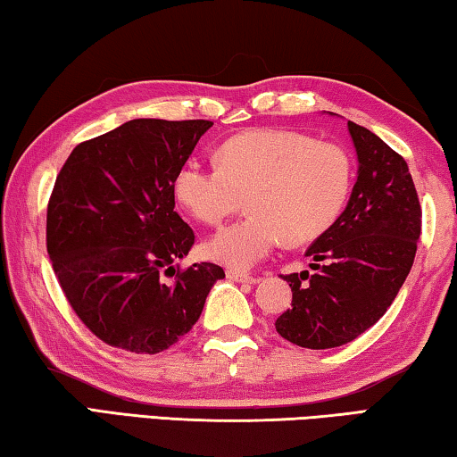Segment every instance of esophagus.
Returning a JSON list of instances; mask_svg holds the SVG:
<instances>
[{"mask_svg": "<svg viewBox=\"0 0 457 457\" xmlns=\"http://www.w3.org/2000/svg\"><path fill=\"white\" fill-rule=\"evenodd\" d=\"M227 278L237 283H257L259 279L253 278V275H246L243 271H237V269H227Z\"/></svg>", "mask_w": 457, "mask_h": 457, "instance_id": "34e87169", "label": "esophagus"}]
</instances>
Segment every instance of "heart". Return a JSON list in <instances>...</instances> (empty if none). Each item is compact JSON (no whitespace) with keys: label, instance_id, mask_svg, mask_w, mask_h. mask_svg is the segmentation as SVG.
Listing matches in <instances>:
<instances>
[{"label":"heart","instance_id":"obj_1","mask_svg":"<svg viewBox=\"0 0 457 457\" xmlns=\"http://www.w3.org/2000/svg\"><path fill=\"white\" fill-rule=\"evenodd\" d=\"M219 168L188 162L178 170L174 192L194 219L219 227L241 211L246 219L222 228L208 245L211 257L249 269L271 255L283 238L305 243L330 227L353 186L346 149L289 129H251L224 141Z\"/></svg>","mask_w":457,"mask_h":457}]
</instances>
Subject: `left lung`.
<instances>
[{"instance_id":"8db88e82","label":"left lung","mask_w":457,"mask_h":457,"mask_svg":"<svg viewBox=\"0 0 457 457\" xmlns=\"http://www.w3.org/2000/svg\"><path fill=\"white\" fill-rule=\"evenodd\" d=\"M348 131L358 155L348 204L305 251L313 273L281 275L294 297L275 330L302 348L342 346L375 326L405 283L421 235L407 162L366 127L348 121Z\"/></svg>"}]
</instances>
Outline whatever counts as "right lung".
Segmentation results:
<instances>
[{
  "label": "right lung",
  "instance_id": "right-lung-1",
  "mask_svg": "<svg viewBox=\"0 0 457 457\" xmlns=\"http://www.w3.org/2000/svg\"><path fill=\"white\" fill-rule=\"evenodd\" d=\"M212 121L133 119L82 141L56 176L46 249L71 308L96 338L158 354L196 324L222 267L179 269L194 230L174 211L178 170Z\"/></svg>",
  "mask_w": 457,
  "mask_h": 457
}]
</instances>
